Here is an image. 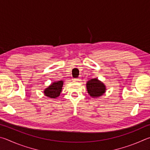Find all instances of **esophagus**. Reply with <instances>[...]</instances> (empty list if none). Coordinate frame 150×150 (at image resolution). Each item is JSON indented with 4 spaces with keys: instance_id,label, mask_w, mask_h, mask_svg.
Listing matches in <instances>:
<instances>
[{
    "instance_id": "34e87169",
    "label": "esophagus",
    "mask_w": 150,
    "mask_h": 150,
    "mask_svg": "<svg viewBox=\"0 0 150 150\" xmlns=\"http://www.w3.org/2000/svg\"><path fill=\"white\" fill-rule=\"evenodd\" d=\"M73 80L74 81V82H78V81L80 80V78H74Z\"/></svg>"
}]
</instances>
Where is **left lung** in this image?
Instances as JSON below:
<instances>
[{
  "label": "left lung",
  "mask_w": 150,
  "mask_h": 150,
  "mask_svg": "<svg viewBox=\"0 0 150 150\" xmlns=\"http://www.w3.org/2000/svg\"><path fill=\"white\" fill-rule=\"evenodd\" d=\"M88 93L92 98H98L106 91V86L98 78H93L86 83Z\"/></svg>",
  "instance_id": "obj_1"
}]
</instances>
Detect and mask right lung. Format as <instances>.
Returning <instances> with one entry per match:
<instances>
[{
	"mask_svg": "<svg viewBox=\"0 0 150 150\" xmlns=\"http://www.w3.org/2000/svg\"><path fill=\"white\" fill-rule=\"evenodd\" d=\"M64 81L60 80L53 82L43 91L44 95L51 99H56L60 96L62 91Z\"/></svg>",
	"mask_w": 150,
	"mask_h": 150,
	"instance_id": "right-lung-1",
	"label": "right lung"
}]
</instances>
